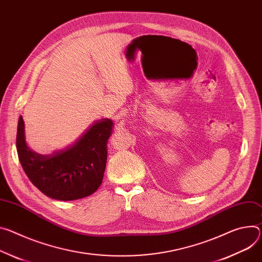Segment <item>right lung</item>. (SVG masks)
<instances>
[{
	"instance_id": "right-lung-1",
	"label": "right lung",
	"mask_w": 262,
	"mask_h": 262,
	"mask_svg": "<svg viewBox=\"0 0 262 262\" xmlns=\"http://www.w3.org/2000/svg\"><path fill=\"white\" fill-rule=\"evenodd\" d=\"M112 127L111 119H99L73 144L51 155H40L27 145L20 116L16 133L18 160L31 183L45 195L58 201L89 196L102 183Z\"/></svg>"
}]
</instances>
